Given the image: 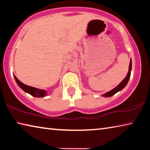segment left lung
<instances>
[{
  "mask_svg": "<svg viewBox=\"0 0 150 150\" xmlns=\"http://www.w3.org/2000/svg\"><path fill=\"white\" fill-rule=\"evenodd\" d=\"M131 71H132V59H130V65H129L128 72V74H127V75H126V77L124 79L123 81H122V82L118 86H116L115 88H114L113 89H112L111 91L105 93L102 96H104V97H110V96H112L114 95H115L116 93H118V92H119V91H120L121 90H122L123 88L126 87V85H127V83H128L129 79H130V75H131Z\"/></svg>",
  "mask_w": 150,
  "mask_h": 150,
  "instance_id": "1",
  "label": "left lung"
}]
</instances>
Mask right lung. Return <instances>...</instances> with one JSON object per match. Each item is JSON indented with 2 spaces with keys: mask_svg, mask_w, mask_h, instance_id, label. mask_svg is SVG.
Masks as SVG:
<instances>
[{
  "mask_svg": "<svg viewBox=\"0 0 150 150\" xmlns=\"http://www.w3.org/2000/svg\"><path fill=\"white\" fill-rule=\"evenodd\" d=\"M14 75V77L15 79V81L17 83V84L18 85L19 87L23 90L24 92L30 94L32 96H34V97H44L47 95V91H45L44 89H40V88H37L33 87H30V86L26 85L22 83L21 81H20L18 78Z\"/></svg>",
  "mask_w": 150,
  "mask_h": 150,
  "instance_id": "obj_1",
  "label": "right lung"
}]
</instances>
